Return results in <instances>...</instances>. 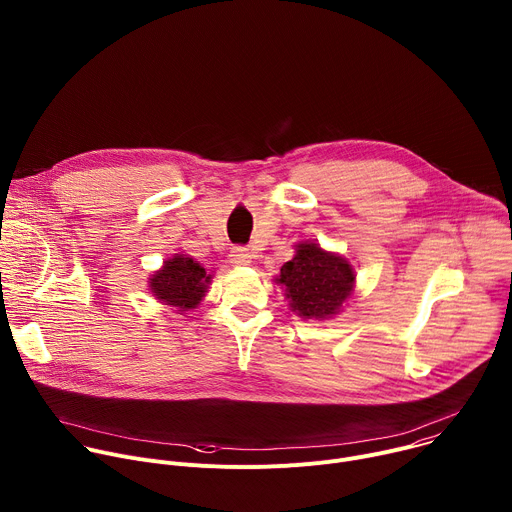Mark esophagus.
Listing matches in <instances>:
<instances>
[{
  "label": "esophagus",
  "mask_w": 512,
  "mask_h": 512,
  "mask_svg": "<svg viewBox=\"0 0 512 512\" xmlns=\"http://www.w3.org/2000/svg\"><path fill=\"white\" fill-rule=\"evenodd\" d=\"M229 257H231L233 265H247V263H251V253H249L247 247H233Z\"/></svg>",
  "instance_id": "obj_1"
}]
</instances>
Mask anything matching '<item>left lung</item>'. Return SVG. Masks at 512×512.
I'll use <instances>...</instances> for the list:
<instances>
[{
    "mask_svg": "<svg viewBox=\"0 0 512 512\" xmlns=\"http://www.w3.org/2000/svg\"><path fill=\"white\" fill-rule=\"evenodd\" d=\"M277 281L285 285L291 310L304 318H328L350 296L354 271L346 259L316 243H302L296 257L281 267Z\"/></svg>",
    "mask_w": 512,
    "mask_h": 512,
    "instance_id": "8db88e82",
    "label": "left lung"
}]
</instances>
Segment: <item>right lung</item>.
I'll list each match as a JSON object with an SVG mask.
<instances>
[{"instance_id":"add662e5","label":"right lung","mask_w":512,"mask_h":512,"mask_svg":"<svg viewBox=\"0 0 512 512\" xmlns=\"http://www.w3.org/2000/svg\"><path fill=\"white\" fill-rule=\"evenodd\" d=\"M208 281L210 275H206L200 263L176 255L150 279V285L160 302L180 308L178 312H186L200 304Z\"/></svg>"}]
</instances>
